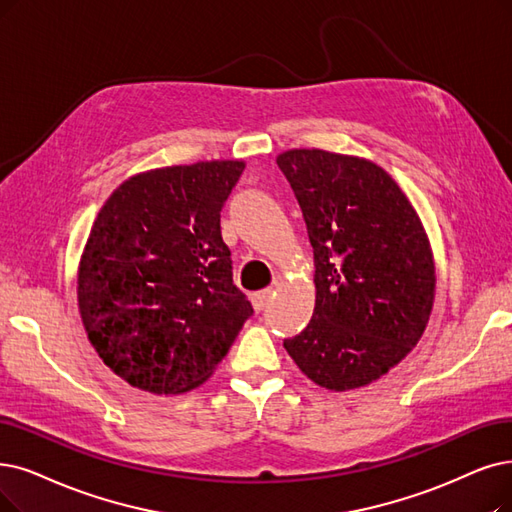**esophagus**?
I'll return each mask as SVG.
<instances>
[{
    "label": "esophagus",
    "instance_id": "obj_1",
    "mask_svg": "<svg viewBox=\"0 0 512 512\" xmlns=\"http://www.w3.org/2000/svg\"><path fill=\"white\" fill-rule=\"evenodd\" d=\"M271 298H273V290H271V288L252 294V304H254V309H256V311H262L264 306L269 304V300H271Z\"/></svg>",
    "mask_w": 512,
    "mask_h": 512
}]
</instances>
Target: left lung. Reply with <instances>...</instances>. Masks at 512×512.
Segmentation results:
<instances>
[{"mask_svg":"<svg viewBox=\"0 0 512 512\" xmlns=\"http://www.w3.org/2000/svg\"><path fill=\"white\" fill-rule=\"evenodd\" d=\"M315 256V311L285 351L315 384L351 391L378 380L420 340L435 262L397 182L370 159L321 149L277 155Z\"/></svg>","mask_w":512,"mask_h":512,"instance_id":"1","label":"left lung"}]
</instances>
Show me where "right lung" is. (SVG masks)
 I'll return each instance as SVG.
<instances>
[{
  "instance_id": "right-lung-1",
  "label": "right lung",
  "mask_w": 512,
  "mask_h": 512,
  "mask_svg": "<svg viewBox=\"0 0 512 512\" xmlns=\"http://www.w3.org/2000/svg\"><path fill=\"white\" fill-rule=\"evenodd\" d=\"M243 168L220 159L136 174L92 224L79 315L98 357L140 391L176 395L206 382L254 313L220 235Z\"/></svg>"
}]
</instances>
